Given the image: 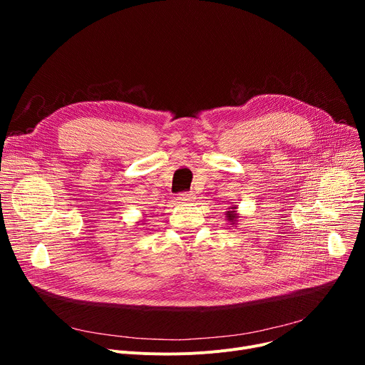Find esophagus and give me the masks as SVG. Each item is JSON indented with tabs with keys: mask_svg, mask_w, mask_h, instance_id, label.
Instances as JSON below:
<instances>
[{
	"mask_svg": "<svg viewBox=\"0 0 365 365\" xmlns=\"http://www.w3.org/2000/svg\"><path fill=\"white\" fill-rule=\"evenodd\" d=\"M178 200H179V202H182V204L194 202V200H195V194H192V192H185V194H180V195L178 197Z\"/></svg>",
	"mask_w": 365,
	"mask_h": 365,
	"instance_id": "34e87169",
	"label": "esophagus"
}]
</instances>
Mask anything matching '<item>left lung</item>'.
<instances>
[{
	"label": "left lung",
	"mask_w": 365,
	"mask_h": 365,
	"mask_svg": "<svg viewBox=\"0 0 365 365\" xmlns=\"http://www.w3.org/2000/svg\"><path fill=\"white\" fill-rule=\"evenodd\" d=\"M237 205H231L229 207V210L226 212V220L231 223V225H237L238 223V219H240V215L237 213Z\"/></svg>",
	"instance_id": "left-lung-1"
}]
</instances>
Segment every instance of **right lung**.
Returning <instances> with one entry per match:
<instances>
[{
  "label": "right lung",
  "instance_id": "1",
  "mask_svg": "<svg viewBox=\"0 0 365 365\" xmlns=\"http://www.w3.org/2000/svg\"><path fill=\"white\" fill-rule=\"evenodd\" d=\"M140 222H143V220H140ZM138 223H139V222H138Z\"/></svg>",
  "mask_w": 365,
  "mask_h": 365
}]
</instances>
